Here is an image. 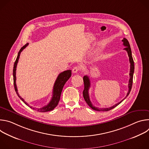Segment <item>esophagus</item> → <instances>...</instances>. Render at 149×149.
<instances>
[{
	"instance_id": "34e87169",
	"label": "esophagus",
	"mask_w": 149,
	"mask_h": 149,
	"mask_svg": "<svg viewBox=\"0 0 149 149\" xmlns=\"http://www.w3.org/2000/svg\"><path fill=\"white\" fill-rule=\"evenodd\" d=\"M79 70H80V67H78V66H76V67H74L72 69V72L73 73H77Z\"/></svg>"
}]
</instances>
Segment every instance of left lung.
<instances>
[{
	"instance_id": "8db88e82",
	"label": "left lung",
	"mask_w": 149,
	"mask_h": 149,
	"mask_svg": "<svg viewBox=\"0 0 149 149\" xmlns=\"http://www.w3.org/2000/svg\"><path fill=\"white\" fill-rule=\"evenodd\" d=\"M122 41L123 42V45L124 47H125V48H124V50H125L127 52V54H128L129 57V61H130V79L129 81V91L127 94V95L125 96V97L121 101H120L119 102H118L117 104L114 105L113 106L109 108H104V109H100V108H97L94 107V106L92 104L90 99V96H89V94H88V90L89 88L90 87V80L89 77L87 75H85L83 77V81H84V90L83 91V97L84 98L86 101V102H87V104L90 106V107L94 110L95 111H109L114 108H115L116 107L120 104L127 96H128L131 91L132 90V84H133V74H134V61L132 57V50H131V48H130V45L129 41L127 40V39L125 38H123V39L122 40Z\"/></svg>"
}]
</instances>
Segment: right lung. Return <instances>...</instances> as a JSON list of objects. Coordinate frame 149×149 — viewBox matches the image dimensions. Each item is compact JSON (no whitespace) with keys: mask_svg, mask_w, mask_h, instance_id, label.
Returning a JSON list of instances; mask_svg holds the SVG:
<instances>
[{"mask_svg":"<svg viewBox=\"0 0 149 149\" xmlns=\"http://www.w3.org/2000/svg\"><path fill=\"white\" fill-rule=\"evenodd\" d=\"M28 43H27L26 45H25L23 47H22L20 48L19 52H18L16 59L15 62L14 63V66H13V84H14V87H15V91L17 95V96L20 98V100H22L26 105L29 106V107L31 109H32L33 110H35L38 111L39 112H47V111H51L52 110H54L58 104L59 100H60V97H61V94L63 89V86H64V85L65 84V82L68 80V79L71 77V70H67L63 71L61 73H60L55 82L54 84V88H53V94H52V97L50 101V102L45 106L43 107H41L39 109H36L35 107H32L29 106V105L25 101V100L21 97L18 92H17V87H16V66L17 64V62H18V60L19 59V56H20V52H22L28 45Z\"/></svg>","mask_w":149,"mask_h":149,"instance_id":"obj_1","label":"right lung"}]
</instances>
